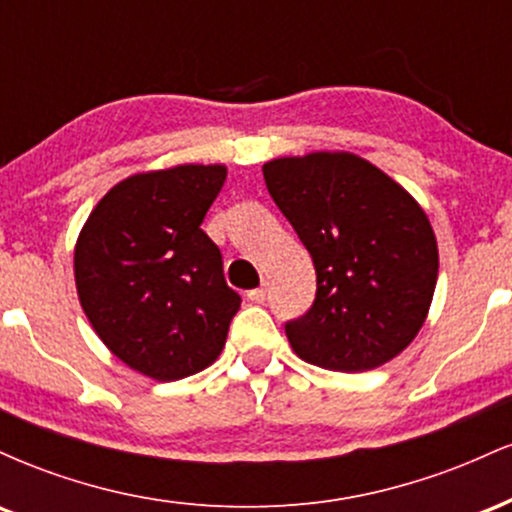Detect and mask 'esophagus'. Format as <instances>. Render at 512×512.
I'll use <instances>...</instances> for the list:
<instances>
[{
	"label": "esophagus",
	"instance_id": "esophagus-1",
	"mask_svg": "<svg viewBox=\"0 0 512 512\" xmlns=\"http://www.w3.org/2000/svg\"><path fill=\"white\" fill-rule=\"evenodd\" d=\"M248 301H252V303H264V301H267V289H264V286H260V289L248 291Z\"/></svg>",
	"mask_w": 512,
	"mask_h": 512
}]
</instances>
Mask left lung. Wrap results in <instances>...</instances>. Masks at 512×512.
Segmentation results:
<instances>
[{"instance_id":"left-lung-1","label":"left lung","mask_w":512,"mask_h":512,"mask_svg":"<svg viewBox=\"0 0 512 512\" xmlns=\"http://www.w3.org/2000/svg\"><path fill=\"white\" fill-rule=\"evenodd\" d=\"M262 173L317 274L308 313L284 325L293 351L313 366L361 373L407 349L438 279L424 209L354 154L274 158Z\"/></svg>"}]
</instances>
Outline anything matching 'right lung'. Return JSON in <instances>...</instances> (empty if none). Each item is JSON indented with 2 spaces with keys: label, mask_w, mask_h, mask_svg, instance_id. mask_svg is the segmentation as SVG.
<instances>
[{
  "label": "right lung",
  "mask_w": 512,
  "mask_h": 512,
  "mask_svg": "<svg viewBox=\"0 0 512 512\" xmlns=\"http://www.w3.org/2000/svg\"><path fill=\"white\" fill-rule=\"evenodd\" d=\"M223 166L132 175L88 216L74 250L81 308L129 368L170 383L207 368L226 344L240 296L202 221Z\"/></svg>",
  "instance_id": "right-lung-1"
}]
</instances>
